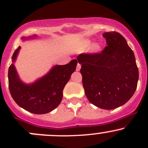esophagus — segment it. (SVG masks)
Returning <instances> with one entry per match:
<instances>
[{"mask_svg":"<svg viewBox=\"0 0 148 148\" xmlns=\"http://www.w3.org/2000/svg\"><path fill=\"white\" fill-rule=\"evenodd\" d=\"M81 64H80L79 63H78L77 66H76V71H79L80 69H81Z\"/></svg>","mask_w":148,"mask_h":148,"instance_id":"34e87169","label":"esophagus"}]
</instances>
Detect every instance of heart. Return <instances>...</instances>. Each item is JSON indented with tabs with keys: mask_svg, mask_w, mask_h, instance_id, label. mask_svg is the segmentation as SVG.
Instances as JSON below:
<instances>
[{
	"mask_svg": "<svg viewBox=\"0 0 148 148\" xmlns=\"http://www.w3.org/2000/svg\"><path fill=\"white\" fill-rule=\"evenodd\" d=\"M91 41L90 40H84L79 43L76 44L74 47L71 48V51L72 52H83L86 51L89 48L90 46L91 45ZM101 50V47L99 45L95 44L92 47V53H98Z\"/></svg>",
	"mask_w": 148,
	"mask_h": 148,
	"instance_id": "heart-1",
	"label": "heart"
}]
</instances>
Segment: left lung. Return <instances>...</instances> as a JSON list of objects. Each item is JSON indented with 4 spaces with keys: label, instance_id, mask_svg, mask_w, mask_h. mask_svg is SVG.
<instances>
[{
    "label": "left lung",
    "instance_id": "1",
    "mask_svg": "<svg viewBox=\"0 0 148 148\" xmlns=\"http://www.w3.org/2000/svg\"><path fill=\"white\" fill-rule=\"evenodd\" d=\"M107 46L99 53H81L77 61L85 93L90 103L100 108L114 109L133 96L138 81L134 53L123 35L103 34Z\"/></svg>",
    "mask_w": 148,
    "mask_h": 148
}]
</instances>
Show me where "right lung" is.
<instances>
[{
    "label": "right lung",
    "instance_id": "add662e5",
    "mask_svg": "<svg viewBox=\"0 0 148 148\" xmlns=\"http://www.w3.org/2000/svg\"><path fill=\"white\" fill-rule=\"evenodd\" d=\"M22 37L23 40L35 37ZM21 47L13 53L8 69V82L12 97L25 111L35 114H45L55 109L62 99V90L75 71L76 59L64 65H55L46 75L30 84L20 80L14 64Z\"/></svg>",
    "mask_w": 148,
    "mask_h": 148
}]
</instances>
